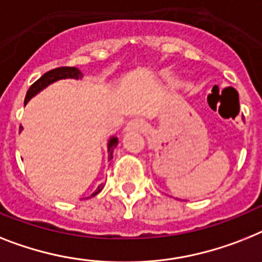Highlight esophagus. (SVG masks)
Returning <instances> with one entry per match:
<instances>
[{
    "instance_id": "esophagus-1",
    "label": "esophagus",
    "mask_w": 262,
    "mask_h": 262,
    "mask_svg": "<svg viewBox=\"0 0 262 262\" xmlns=\"http://www.w3.org/2000/svg\"><path fill=\"white\" fill-rule=\"evenodd\" d=\"M146 128L147 124L142 119H133L124 127V133H129V131H144Z\"/></svg>"
}]
</instances>
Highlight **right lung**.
Here are the masks:
<instances>
[{
	"label": "right lung",
	"mask_w": 262,
	"mask_h": 262,
	"mask_svg": "<svg viewBox=\"0 0 262 262\" xmlns=\"http://www.w3.org/2000/svg\"><path fill=\"white\" fill-rule=\"evenodd\" d=\"M62 79H76V80H81L83 79V73L80 72L79 69L75 68V67H62V68H56V69H52L49 72L44 73L40 79L33 83L32 85L29 87L27 92V96H25V101H24V104H27L28 101L34 97L37 94H40L41 91L45 90V88L51 85V84L56 83L58 80H62ZM23 128V127H21ZM118 138L116 136H111L110 139H108V143H107V151H108V159H112V155H114V150L118 146ZM104 187V183H101V185L97 186V189L95 190L94 193L91 194L90 196L87 198H84V200H88L91 196H95L96 194H99L103 190Z\"/></svg>",
	"instance_id": "obj_1"
}]
</instances>
